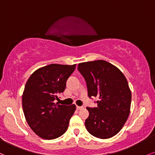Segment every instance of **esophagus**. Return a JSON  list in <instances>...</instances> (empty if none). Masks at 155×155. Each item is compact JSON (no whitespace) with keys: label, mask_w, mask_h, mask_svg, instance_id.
<instances>
[{"label":"esophagus","mask_w":155,"mask_h":155,"mask_svg":"<svg viewBox=\"0 0 155 155\" xmlns=\"http://www.w3.org/2000/svg\"><path fill=\"white\" fill-rule=\"evenodd\" d=\"M76 109H77V110H81V109H83V107H80V106H76Z\"/></svg>","instance_id":"1"}]
</instances>
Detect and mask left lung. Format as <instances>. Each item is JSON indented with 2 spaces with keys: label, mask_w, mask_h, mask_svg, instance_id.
Returning <instances> with one entry per match:
<instances>
[{
  "label": "left lung",
  "mask_w": 155,
  "mask_h": 155,
  "mask_svg": "<svg viewBox=\"0 0 155 155\" xmlns=\"http://www.w3.org/2000/svg\"><path fill=\"white\" fill-rule=\"evenodd\" d=\"M78 70L87 82L89 97L99 98L97 107H87L86 128L99 139L114 137L130 113L131 92L127 79L116 66L103 60L79 63Z\"/></svg>",
  "instance_id": "8db88e82"
}]
</instances>
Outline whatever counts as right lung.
I'll return each instance as SVG.
<instances>
[{
    "label": "right lung",
    "mask_w": 155,
    "mask_h": 155,
    "mask_svg": "<svg viewBox=\"0 0 155 155\" xmlns=\"http://www.w3.org/2000/svg\"><path fill=\"white\" fill-rule=\"evenodd\" d=\"M76 64H50L35 71L27 80L22 94L24 116L31 129L43 139H54L67 131L76 105L55 103L64 92L66 81Z\"/></svg>",
    "instance_id": "add662e5"
}]
</instances>
